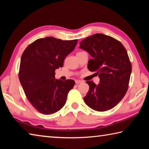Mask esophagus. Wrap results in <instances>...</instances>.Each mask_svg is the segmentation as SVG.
<instances>
[{
	"instance_id": "esophagus-1",
	"label": "esophagus",
	"mask_w": 149,
	"mask_h": 149,
	"mask_svg": "<svg viewBox=\"0 0 149 149\" xmlns=\"http://www.w3.org/2000/svg\"><path fill=\"white\" fill-rule=\"evenodd\" d=\"M81 83H82V81L75 80V84H81Z\"/></svg>"
}]
</instances>
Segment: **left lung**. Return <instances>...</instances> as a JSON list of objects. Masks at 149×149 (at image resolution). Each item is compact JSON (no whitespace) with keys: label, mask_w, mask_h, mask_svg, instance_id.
<instances>
[{"label":"left lung","mask_w":149,"mask_h":149,"mask_svg":"<svg viewBox=\"0 0 149 149\" xmlns=\"http://www.w3.org/2000/svg\"><path fill=\"white\" fill-rule=\"evenodd\" d=\"M79 48L89 52L92 58L87 68L97 72L100 84L87 81L89 90L84 97L88 107L99 112L116 107L128 89L132 64L127 50L121 42L110 36L96 33L81 41Z\"/></svg>","instance_id":"8db88e82"}]
</instances>
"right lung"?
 <instances>
[{"label": "right lung", "mask_w": 149, "mask_h": 149, "mask_svg": "<svg viewBox=\"0 0 149 149\" xmlns=\"http://www.w3.org/2000/svg\"><path fill=\"white\" fill-rule=\"evenodd\" d=\"M77 43V39L62 41L48 37L33 42L22 55L19 81L30 103L42 114H54L65 104L75 81L56 79L55 70L63 66L65 58Z\"/></svg>", "instance_id": "right-lung-1"}]
</instances>
